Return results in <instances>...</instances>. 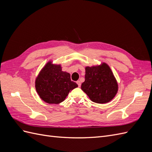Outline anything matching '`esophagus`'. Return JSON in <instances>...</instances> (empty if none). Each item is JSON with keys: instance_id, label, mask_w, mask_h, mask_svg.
<instances>
[{"instance_id": "1", "label": "esophagus", "mask_w": 152, "mask_h": 152, "mask_svg": "<svg viewBox=\"0 0 152 152\" xmlns=\"http://www.w3.org/2000/svg\"><path fill=\"white\" fill-rule=\"evenodd\" d=\"M77 84H78V86H79V87H80V86H81V82H80L79 80L77 81Z\"/></svg>"}]
</instances>
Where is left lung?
<instances>
[{"label":"left lung","mask_w":152,"mask_h":152,"mask_svg":"<svg viewBox=\"0 0 152 152\" xmlns=\"http://www.w3.org/2000/svg\"><path fill=\"white\" fill-rule=\"evenodd\" d=\"M81 89L92 102L103 104L115 96L118 84L110 66L103 63L99 66L86 67L85 81Z\"/></svg>","instance_id":"8db88e82"}]
</instances>
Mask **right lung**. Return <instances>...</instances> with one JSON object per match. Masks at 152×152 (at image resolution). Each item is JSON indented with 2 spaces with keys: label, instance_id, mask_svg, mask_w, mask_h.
Wrapping results in <instances>:
<instances>
[{
  "label": "right lung",
  "instance_id": "obj_1",
  "mask_svg": "<svg viewBox=\"0 0 152 152\" xmlns=\"http://www.w3.org/2000/svg\"><path fill=\"white\" fill-rule=\"evenodd\" d=\"M78 87L70 75L61 70L60 65L48 62L35 80V89L40 98L49 104H58L65 99L70 91Z\"/></svg>",
  "mask_w": 152,
  "mask_h": 152
}]
</instances>
